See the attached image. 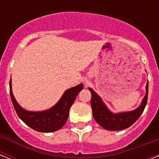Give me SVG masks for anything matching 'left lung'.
Instances as JSON below:
<instances>
[{
  "label": "left lung",
  "mask_w": 159,
  "mask_h": 159,
  "mask_svg": "<svg viewBox=\"0 0 159 159\" xmlns=\"http://www.w3.org/2000/svg\"><path fill=\"white\" fill-rule=\"evenodd\" d=\"M92 93L91 106L92 115L97 123L108 130H120L128 128L137 120L144 111L148 96V81L146 85V95L141 104L136 109L130 111L113 113L108 109L101 97L97 95L91 88H88Z\"/></svg>",
  "instance_id": "8db88e82"
}]
</instances>
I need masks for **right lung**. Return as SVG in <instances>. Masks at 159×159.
Returning <instances> with one entry per match:
<instances>
[{"mask_svg": "<svg viewBox=\"0 0 159 159\" xmlns=\"http://www.w3.org/2000/svg\"><path fill=\"white\" fill-rule=\"evenodd\" d=\"M10 96L17 116L22 121L33 130L49 133L60 130L66 123L69 110L77 95L84 88L83 84L66 90L60 100L52 107L42 111H29L16 102L12 91V81L9 84Z\"/></svg>", "mask_w": 159, "mask_h": 159, "instance_id": "add662e5", "label": "right lung"}]
</instances>
